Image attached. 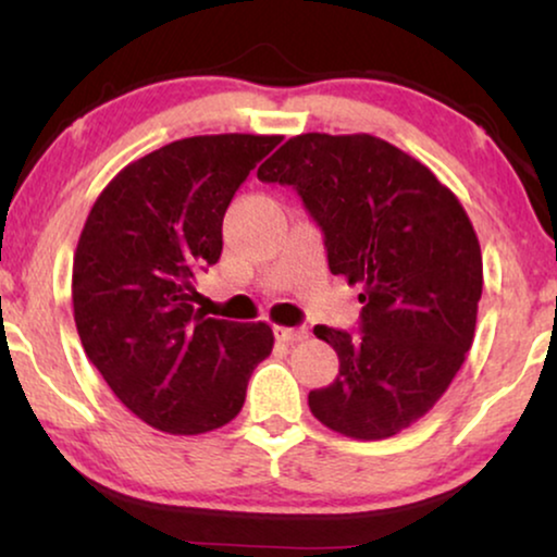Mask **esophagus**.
I'll return each mask as SVG.
<instances>
[{
  "label": "esophagus",
  "instance_id": "34e87169",
  "mask_svg": "<svg viewBox=\"0 0 557 557\" xmlns=\"http://www.w3.org/2000/svg\"><path fill=\"white\" fill-rule=\"evenodd\" d=\"M273 334H276L278 342H286V345H294V342L309 337V332L304 326H273Z\"/></svg>",
  "mask_w": 557,
  "mask_h": 557
}]
</instances>
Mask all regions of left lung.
I'll return each instance as SVG.
<instances>
[{
  "label": "left lung",
  "instance_id": "obj_1",
  "mask_svg": "<svg viewBox=\"0 0 557 557\" xmlns=\"http://www.w3.org/2000/svg\"><path fill=\"white\" fill-rule=\"evenodd\" d=\"M299 193L330 271L360 284V334L317 324L339 375L309 393L326 429L391 438L436 406L474 342L482 248L451 189L370 134H301L258 166Z\"/></svg>",
  "mask_w": 557,
  "mask_h": 557
}]
</instances>
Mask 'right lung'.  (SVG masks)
<instances>
[{
	"label": "right lung",
	"mask_w": 557,
	"mask_h": 557,
	"mask_svg": "<svg viewBox=\"0 0 557 557\" xmlns=\"http://www.w3.org/2000/svg\"><path fill=\"white\" fill-rule=\"evenodd\" d=\"M278 141H172L124 166L88 212L73 258L75 326L113 395L151 429L197 436L231 423L271 355L269 324L205 317L193 284L218 263L233 195Z\"/></svg>",
	"instance_id": "1"
}]
</instances>
